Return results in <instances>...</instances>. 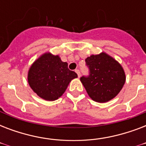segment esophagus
Wrapping results in <instances>:
<instances>
[{"label": "esophagus", "mask_w": 146, "mask_h": 146, "mask_svg": "<svg viewBox=\"0 0 146 146\" xmlns=\"http://www.w3.org/2000/svg\"><path fill=\"white\" fill-rule=\"evenodd\" d=\"M75 72L77 73L78 75V77H80V76H81V73H80V70H76Z\"/></svg>", "instance_id": "esophagus-1"}]
</instances>
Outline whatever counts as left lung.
<instances>
[{"instance_id":"1","label":"left lung","mask_w":146,"mask_h":146,"mask_svg":"<svg viewBox=\"0 0 146 146\" xmlns=\"http://www.w3.org/2000/svg\"><path fill=\"white\" fill-rule=\"evenodd\" d=\"M89 74L80 81L95 102L103 103L117 96L126 81L123 69L113 57L105 53L91 55L86 59Z\"/></svg>"}]
</instances>
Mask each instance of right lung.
<instances>
[{
	"mask_svg": "<svg viewBox=\"0 0 146 146\" xmlns=\"http://www.w3.org/2000/svg\"><path fill=\"white\" fill-rule=\"evenodd\" d=\"M76 77L77 74L69 70L66 62L50 53H45L36 60L28 73L31 89L47 101H54L60 97L70 82Z\"/></svg>",
	"mask_w": 146,
	"mask_h": 146,
	"instance_id": "right-lung-1",
	"label": "right lung"
}]
</instances>
